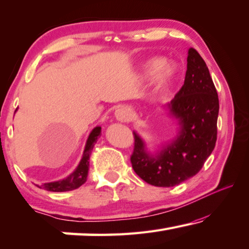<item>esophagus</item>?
Returning <instances> with one entry per match:
<instances>
[{
    "label": "esophagus",
    "mask_w": 249,
    "mask_h": 249,
    "mask_svg": "<svg viewBox=\"0 0 249 249\" xmlns=\"http://www.w3.org/2000/svg\"><path fill=\"white\" fill-rule=\"evenodd\" d=\"M115 116L120 122L127 123V122L131 121V118H132V112L128 107H121V108L116 109Z\"/></svg>",
    "instance_id": "obj_1"
}]
</instances>
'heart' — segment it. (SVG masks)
<instances>
[{
	"label": "heart",
	"mask_w": 249,
	"mask_h": 249,
	"mask_svg": "<svg viewBox=\"0 0 249 249\" xmlns=\"http://www.w3.org/2000/svg\"><path fill=\"white\" fill-rule=\"evenodd\" d=\"M164 60L160 57H153L145 63L144 75H154V84L156 90L165 89L169 83L175 77V70L172 65L164 64Z\"/></svg>",
	"instance_id": "b5f03b06"
}]
</instances>
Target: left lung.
<instances>
[{
	"mask_svg": "<svg viewBox=\"0 0 249 249\" xmlns=\"http://www.w3.org/2000/svg\"><path fill=\"white\" fill-rule=\"evenodd\" d=\"M168 108L180 125L175 140L153 156L134 133L131 155L134 172L146 183L159 187L176 186L195 176L216 144L218 95L206 63L193 47L188 50L184 85Z\"/></svg>",
	"mask_w": 249,
	"mask_h": 249,
	"instance_id": "1",
	"label": "left lung"
}]
</instances>
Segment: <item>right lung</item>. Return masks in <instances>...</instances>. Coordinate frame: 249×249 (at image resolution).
Returning <instances> with one entry per match:
<instances>
[{
  "instance_id": "1",
  "label": "right lung",
  "mask_w": 249,
  "mask_h": 249,
  "mask_svg": "<svg viewBox=\"0 0 249 249\" xmlns=\"http://www.w3.org/2000/svg\"><path fill=\"white\" fill-rule=\"evenodd\" d=\"M101 136V127L97 126L90 132L88 142H86L84 153H83V157L78 164L76 169L66 178L57 181H53V183H45L43 184L39 188H44L45 191L49 192H69L76 189L86 181L89 174V155L90 152L95 145L98 137Z\"/></svg>"
}]
</instances>
